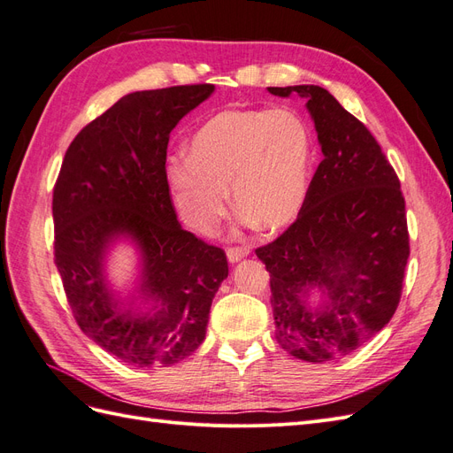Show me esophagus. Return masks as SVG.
Returning <instances> with one entry per match:
<instances>
[{"label":"esophagus","instance_id":"esophagus-1","mask_svg":"<svg viewBox=\"0 0 453 453\" xmlns=\"http://www.w3.org/2000/svg\"><path fill=\"white\" fill-rule=\"evenodd\" d=\"M250 255V250L248 248H228L226 250V257L230 263H238V260H242L243 257Z\"/></svg>","mask_w":453,"mask_h":453}]
</instances>
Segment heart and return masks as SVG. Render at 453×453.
<instances>
[{
    "mask_svg": "<svg viewBox=\"0 0 453 453\" xmlns=\"http://www.w3.org/2000/svg\"><path fill=\"white\" fill-rule=\"evenodd\" d=\"M310 155L308 128L291 109H225L196 130L188 153L168 160V180L177 210L196 230L225 215L228 183L248 221L278 230L306 200Z\"/></svg>",
    "mask_w": 453,
    "mask_h": 453,
    "instance_id": "1",
    "label": "heart"
}]
</instances>
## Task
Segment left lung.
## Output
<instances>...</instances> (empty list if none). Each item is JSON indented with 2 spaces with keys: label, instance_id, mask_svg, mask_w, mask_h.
I'll use <instances>...</instances> for the list:
<instances>
[{
  "label": "left lung",
  "instance_id": "8db88e82",
  "mask_svg": "<svg viewBox=\"0 0 453 453\" xmlns=\"http://www.w3.org/2000/svg\"><path fill=\"white\" fill-rule=\"evenodd\" d=\"M306 98L323 160L295 223L257 248L270 272L278 344L293 357L325 363L357 349L389 323L410 255L401 181L376 138L315 85L268 87ZM318 286L326 303L313 309Z\"/></svg>",
  "mask_w": 453,
  "mask_h": 453
}]
</instances>
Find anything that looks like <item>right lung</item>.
<instances>
[{
    "label": "right lung",
    "mask_w": 453,
    "mask_h": 453,
    "mask_svg": "<svg viewBox=\"0 0 453 453\" xmlns=\"http://www.w3.org/2000/svg\"><path fill=\"white\" fill-rule=\"evenodd\" d=\"M213 88L127 94L75 135L54 185V265L67 304L81 331L128 365L170 366L193 353L228 276L225 251L177 221L166 175L170 132ZM119 235L141 245L153 312L120 311L108 295L101 263Z\"/></svg>",
    "instance_id": "1"
}]
</instances>
